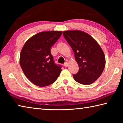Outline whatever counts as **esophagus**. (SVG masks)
I'll use <instances>...</instances> for the list:
<instances>
[{
  "instance_id": "obj_1",
  "label": "esophagus",
  "mask_w": 123,
  "mask_h": 123,
  "mask_svg": "<svg viewBox=\"0 0 123 123\" xmlns=\"http://www.w3.org/2000/svg\"><path fill=\"white\" fill-rule=\"evenodd\" d=\"M68 66V63H67V62H66V63L64 64V66L65 67H67Z\"/></svg>"
}]
</instances>
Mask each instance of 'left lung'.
I'll use <instances>...</instances> for the list:
<instances>
[{
	"label": "left lung",
	"mask_w": 123,
	"mask_h": 123,
	"mask_svg": "<svg viewBox=\"0 0 123 123\" xmlns=\"http://www.w3.org/2000/svg\"><path fill=\"white\" fill-rule=\"evenodd\" d=\"M74 53L79 70L73 75L79 84L91 85L98 79L105 66L103 50L91 35L81 30H67L63 32Z\"/></svg>",
	"instance_id": "1"
}]
</instances>
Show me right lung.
I'll use <instances>...</instances> for the list:
<instances>
[{
	"mask_svg": "<svg viewBox=\"0 0 123 123\" xmlns=\"http://www.w3.org/2000/svg\"><path fill=\"white\" fill-rule=\"evenodd\" d=\"M62 31H42L30 37L23 47L19 63L25 75L39 87L52 84L62 71L54 63L50 48L61 36Z\"/></svg>",
	"mask_w": 123,
	"mask_h": 123,
	"instance_id": "add662e5",
	"label": "right lung"
}]
</instances>
